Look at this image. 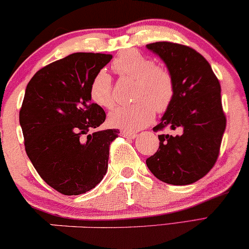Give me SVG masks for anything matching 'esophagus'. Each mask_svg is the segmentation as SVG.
Returning a JSON list of instances; mask_svg holds the SVG:
<instances>
[{
    "label": "esophagus",
    "mask_w": 249,
    "mask_h": 249,
    "mask_svg": "<svg viewBox=\"0 0 249 249\" xmlns=\"http://www.w3.org/2000/svg\"><path fill=\"white\" fill-rule=\"evenodd\" d=\"M121 135L125 137V139H128V140H134L137 137V135L134 134V133H129V132H126V131H122Z\"/></svg>",
    "instance_id": "esophagus-1"
}]
</instances>
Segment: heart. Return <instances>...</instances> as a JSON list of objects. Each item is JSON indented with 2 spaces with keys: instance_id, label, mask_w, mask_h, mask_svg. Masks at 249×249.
I'll return each instance as SVG.
<instances>
[{
  "instance_id": "obj_1",
  "label": "heart",
  "mask_w": 249,
  "mask_h": 249,
  "mask_svg": "<svg viewBox=\"0 0 249 249\" xmlns=\"http://www.w3.org/2000/svg\"><path fill=\"white\" fill-rule=\"evenodd\" d=\"M113 68L122 77L135 80L132 105L114 109L108 116L113 127L136 132L145 127L154 118L155 110L165 112L174 97L173 77L168 69L155 66L151 58L139 51H126L115 59ZM90 97L103 108H112L115 104L112 79L105 70L98 71L90 85Z\"/></svg>"
}]
</instances>
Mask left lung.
Wrapping results in <instances>:
<instances>
[{
  "mask_svg": "<svg viewBox=\"0 0 249 249\" xmlns=\"http://www.w3.org/2000/svg\"><path fill=\"white\" fill-rule=\"evenodd\" d=\"M146 48L161 58L174 81V97L154 131L169 126L180 135H159L160 146L146 160L150 171L163 182L191 184L217 161L226 128L221 88L211 66L195 49L172 42Z\"/></svg>",
  "mask_w": 249,
  "mask_h": 249,
  "instance_id": "8db88e82",
  "label": "left lung"
}]
</instances>
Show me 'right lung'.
<instances>
[{
    "instance_id": "add662e5",
    "label": "right lung",
    "mask_w": 249,
    "mask_h": 249,
    "mask_svg": "<svg viewBox=\"0 0 249 249\" xmlns=\"http://www.w3.org/2000/svg\"><path fill=\"white\" fill-rule=\"evenodd\" d=\"M112 54L77 53L43 67L29 81L20 125L30 161L54 190L66 196L94 189L108 168L118 129L90 133L105 122L91 103L90 85Z\"/></svg>"
}]
</instances>
